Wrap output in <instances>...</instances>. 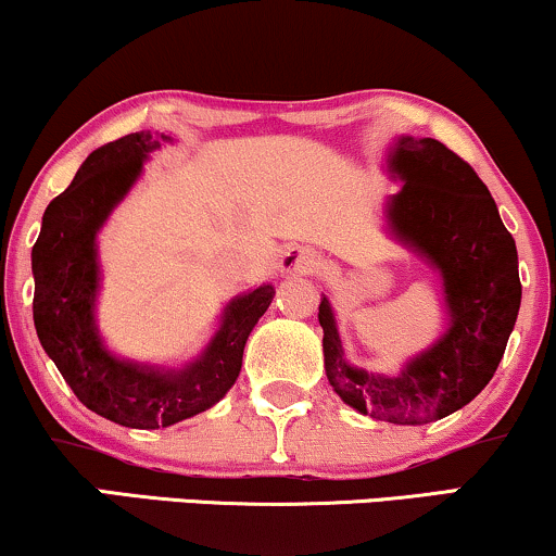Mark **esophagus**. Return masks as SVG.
<instances>
[{
    "instance_id": "esophagus-1",
    "label": "esophagus",
    "mask_w": 556,
    "mask_h": 556,
    "mask_svg": "<svg viewBox=\"0 0 556 556\" xmlns=\"http://www.w3.org/2000/svg\"><path fill=\"white\" fill-rule=\"evenodd\" d=\"M320 258L307 245H290L279 258V271L282 274H311L318 269Z\"/></svg>"
}]
</instances>
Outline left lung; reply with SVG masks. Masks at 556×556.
<instances>
[{
  "label": "left lung",
  "instance_id": "1",
  "mask_svg": "<svg viewBox=\"0 0 556 556\" xmlns=\"http://www.w3.org/2000/svg\"><path fill=\"white\" fill-rule=\"evenodd\" d=\"M388 174L403 187L384 202V230L439 274L446 330L397 375L367 371L343 354L323 294V362L330 388L356 413L424 426L472 403L493 379L521 307L518 251L484 181L439 140L397 136Z\"/></svg>",
  "mask_w": 556,
  "mask_h": 556
}]
</instances>
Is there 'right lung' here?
<instances>
[{
	"mask_svg": "<svg viewBox=\"0 0 556 556\" xmlns=\"http://www.w3.org/2000/svg\"><path fill=\"white\" fill-rule=\"evenodd\" d=\"M161 143L174 138L140 130L91 151L68 189L46 207L33 245L40 346L89 410L143 431L179 424L226 397L241 375L245 341L274 298L271 285L236 294L213 339L185 367L132 362L104 346L94 315L102 285L97 236Z\"/></svg>",
	"mask_w": 556,
	"mask_h": 556,
	"instance_id": "obj_1",
	"label": "right lung"
}]
</instances>
